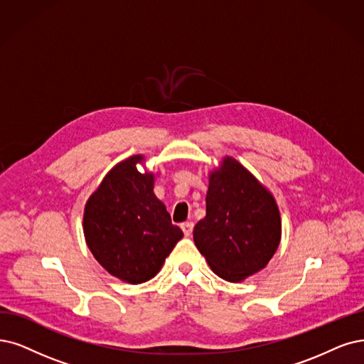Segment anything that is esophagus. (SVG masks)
I'll list each match as a JSON object with an SVG mask.
<instances>
[{"instance_id": "obj_1", "label": "esophagus", "mask_w": 364, "mask_h": 364, "mask_svg": "<svg viewBox=\"0 0 364 364\" xmlns=\"http://www.w3.org/2000/svg\"><path fill=\"white\" fill-rule=\"evenodd\" d=\"M181 230L186 237H189L193 232V223L192 222H184L181 223Z\"/></svg>"}]
</instances>
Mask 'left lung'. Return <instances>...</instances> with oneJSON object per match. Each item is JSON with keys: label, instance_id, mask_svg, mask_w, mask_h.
I'll return each mask as SVG.
<instances>
[{"label": "left lung", "instance_id": "obj_1", "mask_svg": "<svg viewBox=\"0 0 364 364\" xmlns=\"http://www.w3.org/2000/svg\"><path fill=\"white\" fill-rule=\"evenodd\" d=\"M207 216L193 230L198 250L219 277L240 282L264 268L280 241L276 200L232 157L211 173Z\"/></svg>", "mask_w": 364, "mask_h": 364}]
</instances>
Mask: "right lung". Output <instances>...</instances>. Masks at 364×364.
I'll use <instances>...</instances> for the list:
<instances>
[{"mask_svg":"<svg viewBox=\"0 0 364 364\" xmlns=\"http://www.w3.org/2000/svg\"><path fill=\"white\" fill-rule=\"evenodd\" d=\"M133 156L118 164L88 199L84 232L94 258L112 276L142 284L153 279L183 237L153 193V173Z\"/></svg>","mask_w":364,"mask_h":364,"instance_id":"add662e5","label":"right lung"}]
</instances>
